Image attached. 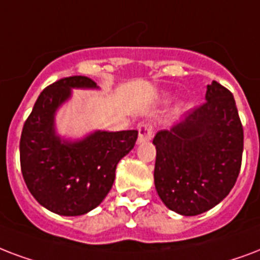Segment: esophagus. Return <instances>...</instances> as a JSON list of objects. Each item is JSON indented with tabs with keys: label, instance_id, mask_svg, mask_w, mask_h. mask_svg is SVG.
<instances>
[{
	"label": "esophagus",
	"instance_id": "obj_1",
	"mask_svg": "<svg viewBox=\"0 0 260 260\" xmlns=\"http://www.w3.org/2000/svg\"><path fill=\"white\" fill-rule=\"evenodd\" d=\"M139 131V143H144V142H148L150 139L152 138V125L148 124V122H143L138 126Z\"/></svg>",
	"mask_w": 260,
	"mask_h": 260
}]
</instances>
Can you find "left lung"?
<instances>
[{
    "label": "left lung",
    "mask_w": 260,
    "mask_h": 260,
    "mask_svg": "<svg viewBox=\"0 0 260 260\" xmlns=\"http://www.w3.org/2000/svg\"><path fill=\"white\" fill-rule=\"evenodd\" d=\"M154 181L161 201L181 215H198L222 202L241 168L244 132L233 95L207 86L206 102L183 121L155 135Z\"/></svg>",
    "instance_id": "obj_1"
}]
</instances>
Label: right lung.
<instances>
[{
	"label": "right lung",
	"instance_id": "add662e5",
	"mask_svg": "<svg viewBox=\"0 0 260 260\" xmlns=\"http://www.w3.org/2000/svg\"><path fill=\"white\" fill-rule=\"evenodd\" d=\"M72 88H98L86 76L59 79L41 92L20 139V165L25 185L39 205L75 217L102 203L116 177L117 164L134 148L138 131H95L69 142L55 132V112Z\"/></svg>",
	"mask_w": 260,
	"mask_h": 260
}]
</instances>
